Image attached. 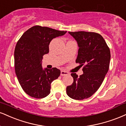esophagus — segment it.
I'll use <instances>...</instances> for the list:
<instances>
[{"instance_id": "34e87169", "label": "esophagus", "mask_w": 126, "mask_h": 126, "mask_svg": "<svg viewBox=\"0 0 126 126\" xmlns=\"http://www.w3.org/2000/svg\"><path fill=\"white\" fill-rule=\"evenodd\" d=\"M67 75H68V72H66V71H64V70H62L61 73H60V75H61L62 76H66Z\"/></svg>"}]
</instances>
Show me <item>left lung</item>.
Wrapping results in <instances>:
<instances>
[{"label": "left lung", "instance_id": "obj_1", "mask_svg": "<svg viewBox=\"0 0 126 126\" xmlns=\"http://www.w3.org/2000/svg\"><path fill=\"white\" fill-rule=\"evenodd\" d=\"M69 33L77 41L79 50L76 62L84 65L83 75L72 73L73 83L66 93L75 100L92 96L102 84L109 70L110 51L103 37L98 33L80 31Z\"/></svg>", "mask_w": 126, "mask_h": 126}]
</instances>
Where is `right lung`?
Instances as JSON below:
<instances>
[{
	"label": "right lung",
	"instance_id": "right-lung-1",
	"mask_svg": "<svg viewBox=\"0 0 126 126\" xmlns=\"http://www.w3.org/2000/svg\"><path fill=\"white\" fill-rule=\"evenodd\" d=\"M66 32L34 26L26 31L17 42L14 54L15 72L23 90L30 96L42 98L50 93L51 83L59 78L60 70L56 67L43 69L42 59L49 52L51 40Z\"/></svg>",
	"mask_w": 126,
	"mask_h": 126
}]
</instances>
